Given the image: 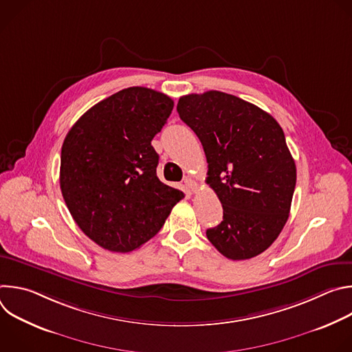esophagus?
I'll list each match as a JSON object with an SVG mask.
<instances>
[{
	"instance_id": "34e87169",
	"label": "esophagus",
	"mask_w": 352,
	"mask_h": 352,
	"mask_svg": "<svg viewBox=\"0 0 352 352\" xmlns=\"http://www.w3.org/2000/svg\"><path fill=\"white\" fill-rule=\"evenodd\" d=\"M184 184L186 185V188H188L189 190L196 192V189H197V182H195L190 177H186V178H185V181H184Z\"/></svg>"
}]
</instances>
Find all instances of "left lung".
<instances>
[{
    "instance_id": "1",
    "label": "left lung",
    "mask_w": 352,
    "mask_h": 352,
    "mask_svg": "<svg viewBox=\"0 0 352 352\" xmlns=\"http://www.w3.org/2000/svg\"><path fill=\"white\" fill-rule=\"evenodd\" d=\"M177 111L204 146L206 182L223 205V221L206 231L208 239L228 259L258 256L285 226L296 182L281 126L258 106L217 90L182 96Z\"/></svg>"
}]
</instances>
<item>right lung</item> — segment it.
<instances>
[{"label": "right lung", "instance_id": "add662e5", "mask_svg": "<svg viewBox=\"0 0 352 352\" xmlns=\"http://www.w3.org/2000/svg\"><path fill=\"white\" fill-rule=\"evenodd\" d=\"M173 107L164 93L128 87L87 110L64 139L60 186L67 208L111 252H131L153 238L184 197L159 179L152 146Z\"/></svg>", "mask_w": 352, "mask_h": 352}]
</instances>
